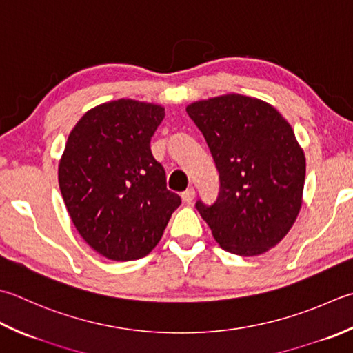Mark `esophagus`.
I'll list each match as a JSON object with an SVG mask.
<instances>
[{
  "label": "esophagus",
  "mask_w": 353,
  "mask_h": 353,
  "mask_svg": "<svg viewBox=\"0 0 353 353\" xmlns=\"http://www.w3.org/2000/svg\"><path fill=\"white\" fill-rule=\"evenodd\" d=\"M194 197H196L194 188H188V190H185V191L182 192V200H183L185 203H191L192 200H194Z\"/></svg>",
  "instance_id": "1"
}]
</instances>
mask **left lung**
Returning a JSON list of instances; mask_svg holds the SVG:
<instances>
[{"instance_id":"8db88e82","label":"left lung","mask_w":353,"mask_h":353,"mask_svg":"<svg viewBox=\"0 0 353 353\" xmlns=\"http://www.w3.org/2000/svg\"><path fill=\"white\" fill-rule=\"evenodd\" d=\"M186 113L203 134L219 172V196L196 208L225 251L254 257L291 230L301 208L305 153L269 103L241 94L199 101Z\"/></svg>"}]
</instances>
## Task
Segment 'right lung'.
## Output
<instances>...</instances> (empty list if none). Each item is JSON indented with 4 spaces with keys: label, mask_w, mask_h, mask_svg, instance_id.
Listing matches in <instances>:
<instances>
[{
    "label": "right lung",
    "mask_w": 353,
    "mask_h": 353,
    "mask_svg": "<svg viewBox=\"0 0 353 353\" xmlns=\"http://www.w3.org/2000/svg\"><path fill=\"white\" fill-rule=\"evenodd\" d=\"M165 110L119 99L81 117L61 157L59 190L87 243L114 261L142 259L159 243L181 197L167 190L150 142Z\"/></svg>",
    "instance_id": "add662e5"
}]
</instances>
